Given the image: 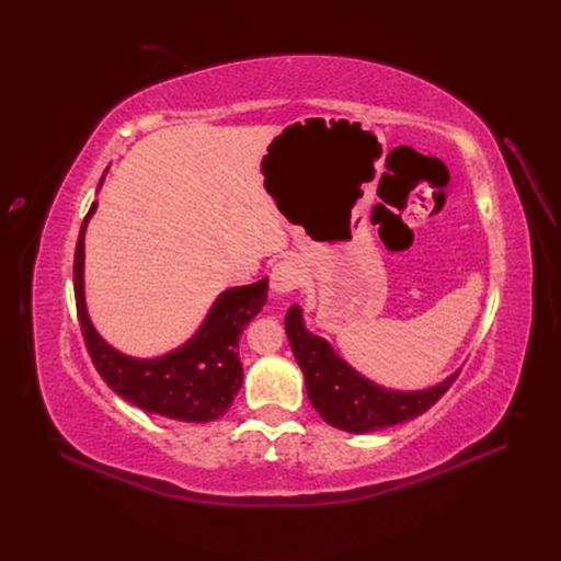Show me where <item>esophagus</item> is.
I'll return each instance as SVG.
<instances>
[{"label":"esophagus","mask_w":561,"mask_h":561,"mask_svg":"<svg viewBox=\"0 0 561 561\" xmlns=\"http://www.w3.org/2000/svg\"><path fill=\"white\" fill-rule=\"evenodd\" d=\"M272 289L276 291V295H289L291 289H297L304 278H306V266L299 257L289 255V257H283L278 260L274 266H272Z\"/></svg>","instance_id":"obj_1"}]
</instances>
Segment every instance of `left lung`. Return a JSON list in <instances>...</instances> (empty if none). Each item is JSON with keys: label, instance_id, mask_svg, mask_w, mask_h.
I'll return each mask as SVG.
<instances>
[{"label": "left lung", "instance_id": "obj_1", "mask_svg": "<svg viewBox=\"0 0 561 561\" xmlns=\"http://www.w3.org/2000/svg\"><path fill=\"white\" fill-rule=\"evenodd\" d=\"M285 331L304 371L310 404L324 422L350 434L379 432L422 415L459 377V371H455L445 381L424 390H390L365 379L333 352L324 337L310 333L299 306L287 310Z\"/></svg>", "mask_w": 561, "mask_h": 561}]
</instances>
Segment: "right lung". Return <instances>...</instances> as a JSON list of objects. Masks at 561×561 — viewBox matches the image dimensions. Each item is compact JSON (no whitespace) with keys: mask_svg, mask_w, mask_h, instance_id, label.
I'll return each mask as SVG.
<instances>
[{"mask_svg":"<svg viewBox=\"0 0 561 561\" xmlns=\"http://www.w3.org/2000/svg\"><path fill=\"white\" fill-rule=\"evenodd\" d=\"M95 209L98 201L91 205L77 239L75 301L79 327L100 377L116 394L141 411L180 422L221 417L244 381L239 335L266 304V278L221 291L201 329L178 350L157 358L121 354L95 331L84 299V234Z\"/></svg>","mask_w":561,"mask_h":561,"instance_id":"add662e5","label":"right lung"}]
</instances>
